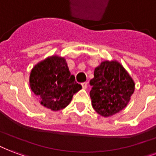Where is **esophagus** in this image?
Returning a JSON list of instances; mask_svg holds the SVG:
<instances>
[{"label":"esophagus","instance_id":"34e87169","mask_svg":"<svg viewBox=\"0 0 156 156\" xmlns=\"http://www.w3.org/2000/svg\"><path fill=\"white\" fill-rule=\"evenodd\" d=\"M81 86H82V88L84 89V90H85V89H86V88H87V86H88L87 82L82 83V84H81Z\"/></svg>","mask_w":156,"mask_h":156}]
</instances>
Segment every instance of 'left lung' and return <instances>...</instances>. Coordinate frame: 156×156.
<instances>
[{
	"mask_svg": "<svg viewBox=\"0 0 156 156\" xmlns=\"http://www.w3.org/2000/svg\"><path fill=\"white\" fill-rule=\"evenodd\" d=\"M90 84L91 105L103 117H110L127 107L135 90V82L118 61H104L94 69Z\"/></svg>",
	"mask_w": 156,
	"mask_h": 156,
	"instance_id": "8db88e82",
	"label": "left lung"
}]
</instances>
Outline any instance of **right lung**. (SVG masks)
Instances as JSON below:
<instances>
[{
  "label": "right lung",
  "mask_w": 156,
  "mask_h": 156,
  "mask_svg": "<svg viewBox=\"0 0 156 156\" xmlns=\"http://www.w3.org/2000/svg\"><path fill=\"white\" fill-rule=\"evenodd\" d=\"M29 85L41 105L52 111L65 108L74 94L81 90L69 71L65 57L57 55L48 57L33 67Z\"/></svg>",
  "instance_id": "right-lung-1"
}]
</instances>
